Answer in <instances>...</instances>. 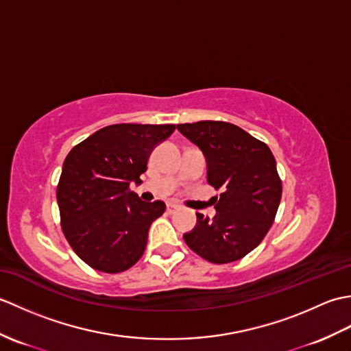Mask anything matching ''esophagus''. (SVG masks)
Here are the masks:
<instances>
[{
  "instance_id": "34e87169",
  "label": "esophagus",
  "mask_w": 351,
  "mask_h": 351,
  "mask_svg": "<svg viewBox=\"0 0 351 351\" xmlns=\"http://www.w3.org/2000/svg\"><path fill=\"white\" fill-rule=\"evenodd\" d=\"M180 210V205H176V204H173V202H169L167 204V211L169 213H175V211H178Z\"/></svg>"
}]
</instances>
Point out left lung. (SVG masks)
Segmentation results:
<instances>
[{"label":"left lung","instance_id":"obj_1","mask_svg":"<svg viewBox=\"0 0 351 351\" xmlns=\"http://www.w3.org/2000/svg\"><path fill=\"white\" fill-rule=\"evenodd\" d=\"M176 128L202 151L208 184L221 191L213 197L214 219L197 213L196 226L184 240L210 263L241 259L264 240L280 204L282 182L270 147L228 122L200 121Z\"/></svg>","mask_w":351,"mask_h":351}]
</instances>
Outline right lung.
<instances>
[{
    "instance_id": "1",
    "label": "right lung",
    "mask_w": 351,
    "mask_h": 351,
    "mask_svg": "<svg viewBox=\"0 0 351 351\" xmlns=\"http://www.w3.org/2000/svg\"><path fill=\"white\" fill-rule=\"evenodd\" d=\"M173 131L175 125H110L66 156L57 187L63 234L95 270L121 273L143 255L166 204L143 202L130 184L141 182L149 155Z\"/></svg>"
}]
</instances>
